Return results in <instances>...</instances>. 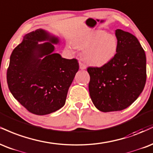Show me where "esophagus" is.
<instances>
[{"label": "esophagus", "instance_id": "esophagus-1", "mask_svg": "<svg viewBox=\"0 0 153 153\" xmlns=\"http://www.w3.org/2000/svg\"><path fill=\"white\" fill-rule=\"evenodd\" d=\"M79 69H82V70H84V69H87V66H86L82 62H79Z\"/></svg>", "mask_w": 153, "mask_h": 153}]
</instances>
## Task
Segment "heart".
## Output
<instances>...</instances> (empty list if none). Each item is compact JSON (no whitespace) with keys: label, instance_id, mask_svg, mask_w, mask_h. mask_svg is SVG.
<instances>
[{"label":"heart","instance_id":"obj_1","mask_svg":"<svg viewBox=\"0 0 153 153\" xmlns=\"http://www.w3.org/2000/svg\"><path fill=\"white\" fill-rule=\"evenodd\" d=\"M75 48L83 50L82 56L89 65L102 66L114 59L119 41L115 35L101 30H89L72 41Z\"/></svg>","mask_w":153,"mask_h":153}]
</instances>
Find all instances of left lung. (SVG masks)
Returning a JSON list of instances; mask_svg holds the SVG:
<instances>
[{"mask_svg":"<svg viewBox=\"0 0 153 153\" xmlns=\"http://www.w3.org/2000/svg\"><path fill=\"white\" fill-rule=\"evenodd\" d=\"M117 53L101 67H89V91L97 109L103 112L126 109L137 100L146 82V56L137 39L129 32L115 30Z\"/></svg>","mask_w":153,"mask_h":153,"instance_id":"1","label":"left lung"}]
</instances>
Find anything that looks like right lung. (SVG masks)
Here are the masks:
<instances>
[{"instance_id": "right-lung-1", "label": "right lung", "mask_w": 153, "mask_h": 153, "mask_svg": "<svg viewBox=\"0 0 153 153\" xmlns=\"http://www.w3.org/2000/svg\"><path fill=\"white\" fill-rule=\"evenodd\" d=\"M46 41L43 44L39 42ZM59 39L44 29L26 34L13 51L7 83L13 96L27 110L45 115L65 105L69 88L79 70L78 61L54 53Z\"/></svg>"}]
</instances>
